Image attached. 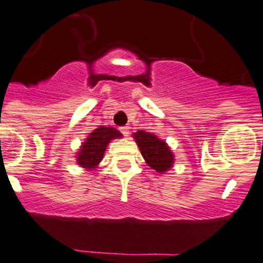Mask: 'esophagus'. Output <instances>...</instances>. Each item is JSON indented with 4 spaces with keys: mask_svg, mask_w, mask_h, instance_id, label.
Wrapping results in <instances>:
<instances>
[{
    "mask_svg": "<svg viewBox=\"0 0 263 263\" xmlns=\"http://www.w3.org/2000/svg\"><path fill=\"white\" fill-rule=\"evenodd\" d=\"M120 132L123 134V136H128L129 134V127L128 126H124V127H120Z\"/></svg>",
    "mask_w": 263,
    "mask_h": 263,
    "instance_id": "1",
    "label": "esophagus"
}]
</instances>
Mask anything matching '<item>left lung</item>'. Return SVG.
I'll list each match as a JSON object with an SVG mask.
<instances>
[{"instance_id":"left-lung-1","label":"left lung","mask_w":263,"mask_h":263,"mask_svg":"<svg viewBox=\"0 0 263 263\" xmlns=\"http://www.w3.org/2000/svg\"><path fill=\"white\" fill-rule=\"evenodd\" d=\"M134 137L144 159L153 170L163 174L173 167L174 154L163 140L143 129L134 134Z\"/></svg>"}]
</instances>
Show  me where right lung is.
I'll use <instances>...</instances> for the list:
<instances>
[{"instance_id":"right-lung-1","label":"right lung","mask_w":263,"mask_h":263,"mask_svg":"<svg viewBox=\"0 0 263 263\" xmlns=\"http://www.w3.org/2000/svg\"><path fill=\"white\" fill-rule=\"evenodd\" d=\"M122 134L112 127H98L95 131L90 132L83 145L80 146L76 162L82 167L96 168L100 162L104 158L105 151L107 144L114 139H120Z\"/></svg>"}]
</instances>
